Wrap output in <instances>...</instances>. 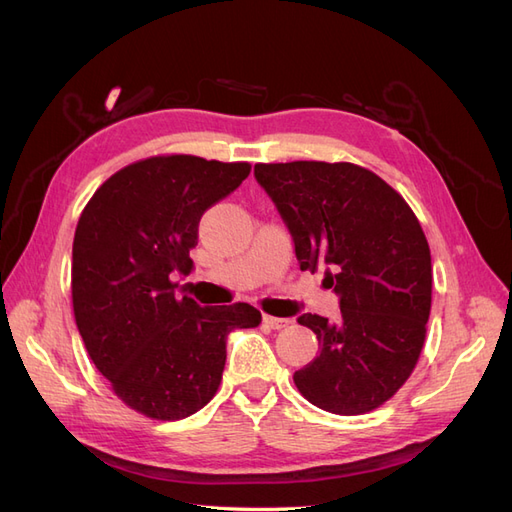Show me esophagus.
I'll use <instances>...</instances> for the list:
<instances>
[{"mask_svg": "<svg viewBox=\"0 0 512 512\" xmlns=\"http://www.w3.org/2000/svg\"><path fill=\"white\" fill-rule=\"evenodd\" d=\"M262 322H265L267 327L277 329V331L284 329V327H288V324H290V320H288V318H277V316H269V314L262 316Z\"/></svg>", "mask_w": 512, "mask_h": 512, "instance_id": "34e87169", "label": "esophagus"}]
</instances>
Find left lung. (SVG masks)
I'll use <instances>...</instances> for the list:
<instances>
[{"label":"left lung","instance_id":"obj_1","mask_svg":"<svg viewBox=\"0 0 512 512\" xmlns=\"http://www.w3.org/2000/svg\"><path fill=\"white\" fill-rule=\"evenodd\" d=\"M256 181L290 230L301 271L324 267L342 316L299 324L320 354L294 371L301 395L333 414L389 401L421 356L431 312V254L414 211L376 173L350 162L256 164Z\"/></svg>","mask_w":512,"mask_h":512}]
</instances>
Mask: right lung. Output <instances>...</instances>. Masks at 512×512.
<instances>
[{"label": "right lung", "mask_w": 512, "mask_h": 512, "mask_svg": "<svg viewBox=\"0 0 512 512\" xmlns=\"http://www.w3.org/2000/svg\"><path fill=\"white\" fill-rule=\"evenodd\" d=\"M247 162L156 156L108 177L72 245L74 320L115 395L156 421H179L218 393L226 337L254 329L256 307H200L175 294L194 267L198 222L250 175Z\"/></svg>", "instance_id": "obj_1"}]
</instances>
